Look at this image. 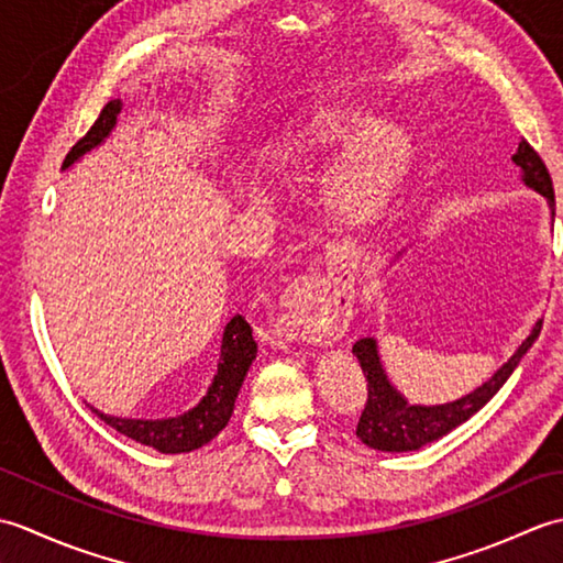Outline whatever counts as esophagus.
<instances>
[{
    "mask_svg": "<svg viewBox=\"0 0 563 563\" xmlns=\"http://www.w3.org/2000/svg\"><path fill=\"white\" fill-rule=\"evenodd\" d=\"M351 290L333 288L321 275H300L280 295L275 333L288 341H336L351 321Z\"/></svg>",
    "mask_w": 563,
    "mask_h": 563,
    "instance_id": "esophagus-1",
    "label": "esophagus"
}]
</instances>
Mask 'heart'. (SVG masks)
<instances>
[{"mask_svg": "<svg viewBox=\"0 0 563 563\" xmlns=\"http://www.w3.org/2000/svg\"><path fill=\"white\" fill-rule=\"evenodd\" d=\"M365 121L341 113H317L273 150L275 169L300 176L324 164L345 145ZM413 166V145L399 125H373L363 130L333 166L324 202L336 220L367 224L385 212L399 196Z\"/></svg>", "mask_w": 563, "mask_h": 563, "instance_id": "obj_1", "label": "heart"}]
</instances>
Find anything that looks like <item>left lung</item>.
Here are the masks:
<instances>
[{
  "instance_id": "1",
  "label": "left lung",
  "mask_w": 563,
  "mask_h": 563,
  "mask_svg": "<svg viewBox=\"0 0 563 563\" xmlns=\"http://www.w3.org/2000/svg\"><path fill=\"white\" fill-rule=\"evenodd\" d=\"M512 162L522 169V181L530 188H534L537 194H542L554 210L552 176H549L547 164L542 162L540 154L534 152V147L528 140L520 142L518 152L512 154ZM540 331H542V319L537 321L530 336L522 341L518 353L512 355L510 361L486 382V385L445 406L406 404L401 394L389 385L385 369L379 365L377 343L373 339H361L353 345V353L357 361H361L363 375L367 382V401L361 413V421H357L355 435L361 438L367 448L382 450V452H409L442 438L445 433H450L452 428L464 423L466 418H472L484 404L492 401L494 394L504 387L506 379L512 375V369L518 367L522 355L532 349V343L537 336H540Z\"/></svg>"
}]
</instances>
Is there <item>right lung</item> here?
<instances>
[{
    "label": "right lung",
    "instance_id": "obj_1",
    "mask_svg": "<svg viewBox=\"0 0 563 563\" xmlns=\"http://www.w3.org/2000/svg\"><path fill=\"white\" fill-rule=\"evenodd\" d=\"M118 113H121V101L115 99L106 103L101 115L97 118V123H93L89 128V133L69 150L63 166H69L77 157H81L84 152H89L91 147H97L99 142H103V137H109ZM254 357L256 341L251 336L249 321L236 314L224 329L218 375H214L212 387L194 411L178 418H166V421H135V418L103 416L97 409L91 411L121 435L142 442V445H150L164 454L194 452L206 445V442H210L227 426V421H230L239 387H242L246 369Z\"/></svg>",
    "mask_w": 563,
    "mask_h": 563
}]
</instances>
